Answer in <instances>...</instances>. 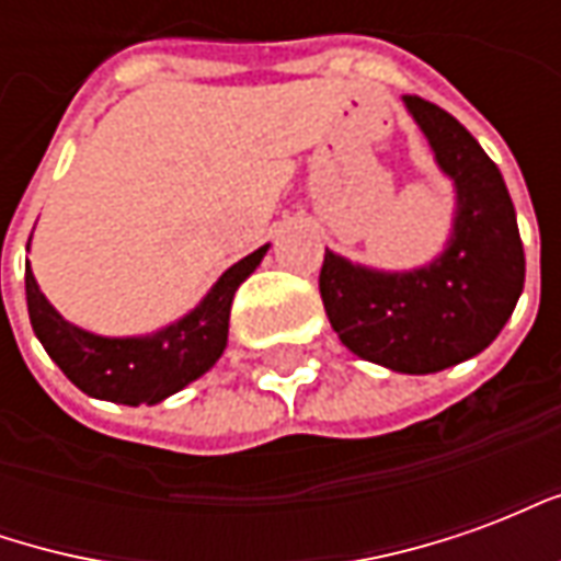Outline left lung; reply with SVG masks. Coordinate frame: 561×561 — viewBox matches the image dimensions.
Returning <instances> with one entry per match:
<instances>
[{"mask_svg":"<svg viewBox=\"0 0 561 561\" xmlns=\"http://www.w3.org/2000/svg\"><path fill=\"white\" fill-rule=\"evenodd\" d=\"M405 107L457 185L445 255L412 273H376L324 252L318 288L342 345L393 373L426 376L499 336L523 291L526 255L505 180L481 144L421 95H405Z\"/></svg>","mask_w":561,"mask_h":561,"instance_id":"8db88e82","label":"left lung"}]
</instances>
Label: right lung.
Masks as SVG:
<instances>
[{"mask_svg": "<svg viewBox=\"0 0 561 561\" xmlns=\"http://www.w3.org/2000/svg\"><path fill=\"white\" fill-rule=\"evenodd\" d=\"M267 245L225 270L207 297L176 324L152 336L131 340H107L68 324L47 304V297L35 285L32 270L26 267V306L32 330L75 388L95 400L152 405L183 390L188 381L204 376L219 360L228 342L233 291L255 273Z\"/></svg>", "mask_w": 561, "mask_h": 561, "instance_id": "obj_1", "label": "right lung"}]
</instances>
